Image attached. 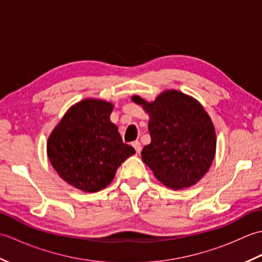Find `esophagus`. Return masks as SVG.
<instances>
[{"label":"esophagus","instance_id":"esophagus-1","mask_svg":"<svg viewBox=\"0 0 262 262\" xmlns=\"http://www.w3.org/2000/svg\"><path fill=\"white\" fill-rule=\"evenodd\" d=\"M132 145H133V147L135 148V151H136V153H141V149H142V145H141V143L138 142V141H135V142H133L132 143Z\"/></svg>","mask_w":262,"mask_h":262}]
</instances>
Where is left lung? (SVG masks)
<instances>
[{"mask_svg": "<svg viewBox=\"0 0 262 262\" xmlns=\"http://www.w3.org/2000/svg\"><path fill=\"white\" fill-rule=\"evenodd\" d=\"M132 100L149 116L151 143L143 148V162L173 190L196 185L216 153L215 127L203 105L177 90L163 91L151 102L138 96Z\"/></svg>", "mask_w": 262, "mask_h": 262, "instance_id": "1", "label": "left lung"}]
</instances>
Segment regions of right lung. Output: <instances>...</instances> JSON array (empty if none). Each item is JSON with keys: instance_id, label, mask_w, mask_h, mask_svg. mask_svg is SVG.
I'll list each match as a JSON object with an SVG mask.
<instances>
[{"instance_id": "right-lung-1", "label": "right lung", "mask_w": 262, "mask_h": 262, "mask_svg": "<svg viewBox=\"0 0 262 262\" xmlns=\"http://www.w3.org/2000/svg\"><path fill=\"white\" fill-rule=\"evenodd\" d=\"M114 104L88 98L66 111L47 141L53 168L69 185L97 192L114 180L117 169L135 149L122 142L110 121Z\"/></svg>"}]
</instances>
